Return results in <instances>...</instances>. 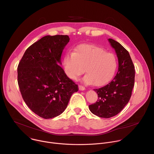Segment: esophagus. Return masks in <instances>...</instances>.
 <instances>
[{
    "mask_svg": "<svg viewBox=\"0 0 154 154\" xmlns=\"http://www.w3.org/2000/svg\"><path fill=\"white\" fill-rule=\"evenodd\" d=\"M79 90H80V91H84V90H85V88L84 86H82V85H79Z\"/></svg>",
    "mask_w": 154,
    "mask_h": 154,
    "instance_id": "obj_1",
    "label": "esophagus"
}]
</instances>
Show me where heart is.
Wrapping results in <instances>:
<instances>
[{
  "mask_svg": "<svg viewBox=\"0 0 154 154\" xmlns=\"http://www.w3.org/2000/svg\"><path fill=\"white\" fill-rule=\"evenodd\" d=\"M63 65L66 75L77 80L86 68L83 78L86 84L101 86L108 83L114 77L118 66L116 56L101 47L83 44L77 47L74 53L67 54Z\"/></svg>",
  "mask_w": 154,
  "mask_h": 154,
  "instance_id": "heart-1",
  "label": "heart"
}]
</instances>
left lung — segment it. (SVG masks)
Wrapping results in <instances>:
<instances>
[{"label":"left lung","mask_w":154,"mask_h":154,"mask_svg":"<svg viewBox=\"0 0 154 154\" xmlns=\"http://www.w3.org/2000/svg\"><path fill=\"white\" fill-rule=\"evenodd\" d=\"M119 60L116 75L105 86L94 89L98 99L89 109L94 115L108 119L118 114L128 104L135 82V67L128 51L118 42L108 39Z\"/></svg>","instance_id":"left-lung-1"}]
</instances>
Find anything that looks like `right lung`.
<instances>
[{
	"label": "right lung",
	"instance_id": "right-lung-1",
	"mask_svg": "<svg viewBox=\"0 0 154 154\" xmlns=\"http://www.w3.org/2000/svg\"><path fill=\"white\" fill-rule=\"evenodd\" d=\"M69 40L67 35L41 38L27 48L17 67V82L24 101L45 119L60 115L72 94L79 90L59 65Z\"/></svg>",
	"mask_w": 154,
	"mask_h": 154
}]
</instances>
